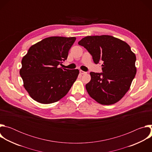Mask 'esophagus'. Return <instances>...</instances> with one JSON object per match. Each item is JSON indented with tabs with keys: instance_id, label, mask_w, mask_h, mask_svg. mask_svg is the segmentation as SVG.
Wrapping results in <instances>:
<instances>
[{
	"instance_id": "obj_1",
	"label": "esophagus",
	"mask_w": 152,
	"mask_h": 152,
	"mask_svg": "<svg viewBox=\"0 0 152 152\" xmlns=\"http://www.w3.org/2000/svg\"><path fill=\"white\" fill-rule=\"evenodd\" d=\"M79 72H80V74H82V75H85V74H86V72H83V71H82V70H80V71H79Z\"/></svg>"
}]
</instances>
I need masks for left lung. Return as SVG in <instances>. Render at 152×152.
<instances>
[{
  "label": "left lung",
  "mask_w": 152,
  "mask_h": 152,
  "mask_svg": "<svg viewBox=\"0 0 152 152\" xmlns=\"http://www.w3.org/2000/svg\"><path fill=\"white\" fill-rule=\"evenodd\" d=\"M92 55L94 63L102 61L103 73L91 72L85 85L99 103L113 104L126 94L134 79L136 56L127 43L111 35L87 36L78 42Z\"/></svg>",
  "instance_id": "1"
}]
</instances>
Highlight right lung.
Here are the masks:
<instances>
[{
  "label": "right lung",
  "instance_id": "obj_1",
  "mask_svg": "<svg viewBox=\"0 0 152 152\" xmlns=\"http://www.w3.org/2000/svg\"><path fill=\"white\" fill-rule=\"evenodd\" d=\"M76 37H50L32 45L21 60L20 75L29 96L43 104L58 102L66 96L79 71L59 68L67 59Z\"/></svg>",
  "mask_w": 152,
  "mask_h": 152
}]
</instances>
